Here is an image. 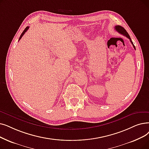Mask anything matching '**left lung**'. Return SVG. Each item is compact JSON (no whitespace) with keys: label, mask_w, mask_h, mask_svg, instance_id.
<instances>
[{"label":"left lung","mask_w":149,"mask_h":149,"mask_svg":"<svg viewBox=\"0 0 149 149\" xmlns=\"http://www.w3.org/2000/svg\"><path fill=\"white\" fill-rule=\"evenodd\" d=\"M114 29H115V30H116V31H118L119 33H120L121 35H124V36H125L127 38H128L129 39V40H130V41L131 43L132 44V45H133V46L134 49L136 50L135 46H134V44H133V42L132 41V40H131V38H130V36H129L128 33H127V31L125 30V29L124 27H122V26H120V25H116V26L114 27Z\"/></svg>","instance_id":"obj_1"}]
</instances>
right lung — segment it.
<instances>
[{
  "label": "right lung",
  "mask_w": 149,
  "mask_h": 149,
  "mask_svg": "<svg viewBox=\"0 0 149 149\" xmlns=\"http://www.w3.org/2000/svg\"><path fill=\"white\" fill-rule=\"evenodd\" d=\"M29 27H26V28H25V30H24V31H23V32H22V34H21V36H20V37H19V40H21V38H22V36H23V35H24V33H25V32H26V31H27V30H28V29H29Z\"/></svg>",
  "instance_id": "right-lung-1"
}]
</instances>
